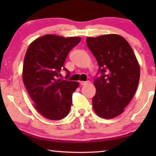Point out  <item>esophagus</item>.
I'll return each mask as SVG.
<instances>
[{"instance_id": "esophagus-1", "label": "esophagus", "mask_w": 156, "mask_h": 156, "mask_svg": "<svg viewBox=\"0 0 156 156\" xmlns=\"http://www.w3.org/2000/svg\"><path fill=\"white\" fill-rule=\"evenodd\" d=\"M89 81H80V85H86V84H87V83H89Z\"/></svg>"}]
</instances>
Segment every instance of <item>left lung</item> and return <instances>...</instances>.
Masks as SVG:
<instances>
[{
	"label": "left lung",
	"mask_w": 156,
	"mask_h": 156,
	"mask_svg": "<svg viewBox=\"0 0 156 156\" xmlns=\"http://www.w3.org/2000/svg\"><path fill=\"white\" fill-rule=\"evenodd\" d=\"M86 41L102 73L94 81V112L104 119L117 117L136 91L140 77L136 57L126 39L118 34L87 37Z\"/></svg>",
	"instance_id": "8db88e82"
}]
</instances>
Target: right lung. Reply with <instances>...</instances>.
<instances>
[{"label":"right lung","instance_id":"add662e5","mask_svg":"<svg viewBox=\"0 0 156 156\" xmlns=\"http://www.w3.org/2000/svg\"><path fill=\"white\" fill-rule=\"evenodd\" d=\"M80 37L46 34L30 44L23 67V80L35 108L51 120L63 119L69 114L72 94L79 86L76 81L58 78L67 55L80 42Z\"/></svg>","mask_w":156,"mask_h":156}]
</instances>
